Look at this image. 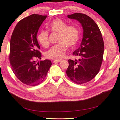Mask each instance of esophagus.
Listing matches in <instances>:
<instances>
[{
    "mask_svg": "<svg viewBox=\"0 0 120 120\" xmlns=\"http://www.w3.org/2000/svg\"><path fill=\"white\" fill-rule=\"evenodd\" d=\"M60 61H61L60 60H54L52 61V63H54V64H55V63H59V62H60Z\"/></svg>",
    "mask_w": 120,
    "mask_h": 120,
    "instance_id": "obj_1",
    "label": "esophagus"
}]
</instances>
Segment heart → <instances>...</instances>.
I'll use <instances>...</instances> for the list:
<instances>
[{
  "label": "heart",
  "instance_id": "obj_1",
  "mask_svg": "<svg viewBox=\"0 0 120 120\" xmlns=\"http://www.w3.org/2000/svg\"><path fill=\"white\" fill-rule=\"evenodd\" d=\"M49 30L53 33H59L57 45L52 46L45 53L48 59L60 60L64 57L67 50V46L72 48L79 41V30L75 25H68L64 21L59 19L53 20L48 25ZM38 41L42 46L46 48L49 45V33L42 30L38 36Z\"/></svg>",
  "mask_w": 120,
  "mask_h": 120
}]
</instances>
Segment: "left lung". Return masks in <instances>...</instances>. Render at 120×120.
I'll use <instances>...</instances> for the list:
<instances>
[{
	"instance_id": "obj_1",
	"label": "left lung",
	"mask_w": 120,
	"mask_h": 120,
	"mask_svg": "<svg viewBox=\"0 0 120 120\" xmlns=\"http://www.w3.org/2000/svg\"><path fill=\"white\" fill-rule=\"evenodd\" d=\"M68 17L79 21L83 30L80 47L72 53L79 59L68 60L66 71L71 81L82 85L91 81L99 72L103 60L104 41L99 27L90 16L75 13Z\"/></svg>"
}]
</instances>
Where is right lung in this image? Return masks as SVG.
I'll use <instances>...</instances> for the list:
<instances>
[{"instance_id":"right-lung-1","label":"right lung","mask_w":120,"mask_h":120,"mask_svg":"<svg viewBox=\"0 0 120 120\" xmlns=\"http://www.w3.org/2000/svg\"><path fill=\"white\" fill-rule=\"evenodd\" d=\"M47 15L34 14L20 20L14 28L10 42L9 61L14 74L25 85L35 86L44 80L52 62L41 60L37 38L39 28Z\"/></svg>"}]
</instances>
